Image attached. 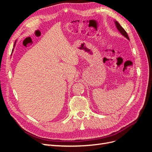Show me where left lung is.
Masks as SVG:
<instances>
[{
  "label": "left lung",
  "instance_id": "obj_1",
  "mask_svg": "<svg viewBox=\"0 0 152 152\" xmlns=\"http://www.w3.org/2000/svg\"><path fill=\"white\" fill-rule=\"evenodd\" d=\"M115 25H116V26H117V28L118 30V31L121 32V34L122 35H124V37H125L126 38H127L128 40H129V36H128V35H127V32L125 31V30H124L122 27L121 26V25L118 23L116 21H115Z\"/></svg>",
  "mask_w": 152,
  "mask_h": 152
}]
</instances>
